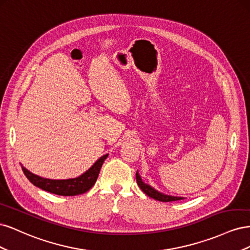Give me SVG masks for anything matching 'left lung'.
I'll use <instances>...</instances> for the list:
<instances>
[{
	"instance_id": "1",
	"label": "left lung",
	"mask_w": 250,
	"mask_h": 250,
	"mask_svg": "<svg viewBox=\"0 0 250 250\" xmlns=\"http://www.w3.org/2000/svg\"><path fill=\"white\" fill-rule=\"evenodd\" d=\"M137 183L139 185V187L141 188V190L145 193L147 196H149V197L153 198L155 200H158V201H163V202H169V201H176V200H180L183 199L181 197H174V196H169V195H165L163 193H160L157 192L156 190H154L153 188H151L149 185L143 183V180L140 176V174L137 172Z\"/></svg>"
}]
</instances>
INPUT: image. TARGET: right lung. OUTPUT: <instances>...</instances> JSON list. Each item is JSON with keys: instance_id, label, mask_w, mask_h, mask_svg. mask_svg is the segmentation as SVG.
<instances>
[{"instance_id": "right-lung-1", "label": "right lung", "mask_w": 250, "mask_h": 250, "mask_svg": "<svg viewBox=\"0 0 250 250\" xmlns=\"http://www.w3.org/2000/svg\"><path fill=\"white\" fill-rule=\"evenodd\" d=\"M107 156L108 154L101 156L85 173H83L79 177L72 179L54 180L42 178L28 171L24 167H21V169L24 171L26 177L30 180V183H32L35 187L42 188V190L62 196H76L85 193L89 188H92Z\"/></svg>"}]
</instances>
